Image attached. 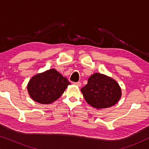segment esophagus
Instances as JSON below:
<instances>
[{"label": "esophagus", "instance_id": "1", "mask_svg": "<svg viewBox=\"0 0 149 149\" xmlns=\"http://www.w3.org/2000/svg\"><path fill=\"white\" fill-rule=\"evenodd\" d=\"M74 84L75 85H77V86H78V87H81V82L74 83Z\"/></svg>", "mask_w": 149, "mask_h": 149}]
</instances>
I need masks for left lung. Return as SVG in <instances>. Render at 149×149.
I'll use <instances>...</instances> for the list:
<instances>
[{
	"mask_svg": "<svg viewBox=\"0 0 149 149\" xmlns=\"http://www.w3.org/2000/svg\"><path fill=\"white\" fill-rule=\"evenodd\" d=\"M81 91L87 102L97 109L113 107L122 95L121 87L115 79L97 72L90 76Z\"/></svg>",
	"mask_w": 149,
	"mask_h": 149,
	"instance_id": "8db88e82",
	"label": "left lung"
}]
</instances>
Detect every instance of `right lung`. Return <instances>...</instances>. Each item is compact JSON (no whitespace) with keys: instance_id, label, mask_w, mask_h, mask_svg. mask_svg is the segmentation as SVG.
I'll list each match as a JSON object with an SVG mask.
<instances>
[{"instance_id":"obj_1","label":"right lung","mask_w":149,"mask_h":149,"mask_svg":"<svg viewBox=\"0 0 149 149\" xmlns=\"http://www.w3.org/2000/svg\"><path fill=\"white\" fill-rule=\"evenodd\" d=\"M70 85L66 77L55 68L38 73L30 79L27 89L34 101L48 104L57 100Z\"/></svg>"}]
</instances>
